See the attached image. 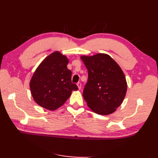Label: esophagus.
I'll return each instance as SVG.
<instances>
[{
  "mask_svg": "<svg viewBox=\"0 0 158 158\" xmlns=\"http://www.w3.org/2000/svg\"><path fill=\"white\" fill-rule=\"evenodd\" d=\"M77 87H78V88H79V89H80L81 88V83H77Z\"/></svg>",
  "mask_w": 158,
  "mask_h": 158,
  "instance_id": "1",
  "label": "esophagus"
}]
</instances>
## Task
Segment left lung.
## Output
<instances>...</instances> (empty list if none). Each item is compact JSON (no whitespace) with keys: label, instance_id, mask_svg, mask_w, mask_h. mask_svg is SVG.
Returning a JSON list of instances; mask_svg holds the SVG:
<instances>
[{"label":"left lung","instance_id":"1","mask_svg":"<svg viewBox=\"0 0 158 158\" xmlns=\"http://www.w3.org/2000/svg\"><path fill=\"white\" fill-rule=\"evenodd\" d=\"M88 72L83 96L87 105L99 115L115 112L125 98L126 77L120 66L110 56L97 53L81 57Z\"/></svg>","mask_w":158,"mask_h":158}]
</instances>
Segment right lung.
<instances>
[{
    "mask_svg": "<svg viewBox=\"0 0 158 158\" xmlns=\"http://www.w3.org/2000/svg\"><path fill=\"white\" fill-rule=\"evenodd\" d=\"M69 59L54 52L43 60L30 82L35 101L43 108L54 110L64 105L73 90L78 88L71 81V70L67 68Z\"/></svg>",
    "mask_w": 158,
    "mask_h": 158,
    "instance_id": "right-lung-1",
    "label": "right lung"
}]
</instances>
